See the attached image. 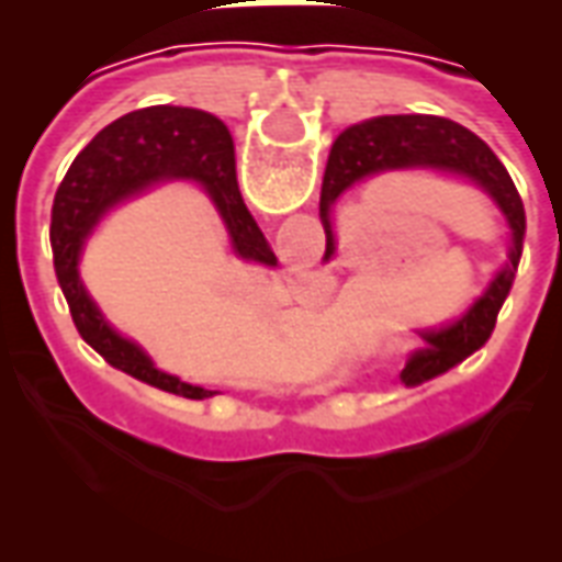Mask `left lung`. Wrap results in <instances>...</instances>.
Segmentation results:
<instances>
[{
	"instance_id": "left-lung-1",
	"label": "left lung",
	"mask_w": 562,
	"mask_h": 562,
	"mask_svg": "<svg viewBox=\"0 0 562 562\" xmlns=\"http://www.w3.org/2000/svg\"><path fill=\"white\" fill-rule=\"evenodd\" d=\"M406 168H434V171L458 173L463 180L475 183L491 195L499 213L506 216L508 232H512L506 268L491 280L482 297L446 328L418 330L422 349L409 355V361L401 370L403 385L415 389L427 379L448 373L451 367H458L463 358L479 352L484 342L491 340L499 306L512 292V282L518 273L527 216H524V201L508 177L506 165L496 159L494 149L479 135H472L470 128L451 123L446 116H373V120L346 128L330 147L328 168H325V180H322V201H318V216H322L325 237H328L325 258L334 256V249H337L334 228H330V204L358 180L385 171H406Z\"/></svg>"
}]
</instances>
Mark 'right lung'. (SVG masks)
<instances>
[{
	"mask_svg": "<svg viewBox=\"0 0 562 562\" xmlns=\"http://www.w3.org/2000/svg\"><path fill=\"white\" fill-rule=\"evenodd\" d=\"M165 180H198L213 198L225 228L232 234L234 252L249 261L277 265L265 234L246 210L237 173H234V140L228 126L207 111L195 108H144L120 116L102 128L71 161L66 180L59 183L50 213V246L59 289L80 337L116 370L147 382L153 389L171 391L189 401H204L216 391L198 389L153 367L140 346L120 337L78 277L83 240L95 222L120 201L147 192Z\"/></svg>",
	"mask_w": 562,
	"mask_h": 562,
	"instance_id": "1",
	"label": "right lung"
}]
</instances>
